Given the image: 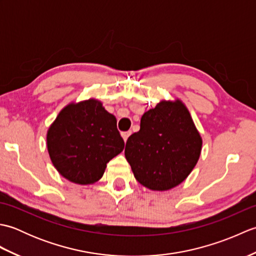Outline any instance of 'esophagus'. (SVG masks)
<instances>
[{
    "mask_svg": "<svg viewBox=\"0 0 256 256\" xmlns=\"http://www.w3.org/2000/svg\"><path fill=\"white\" fill-rule=\"evenodd\" d=\"M131 134H132L131 131H128V132H123V133H122V138H123V140H124V142H126L128 136H130V135H131Z\"/></svg>",
    "mask_w": 256,
    "mask_h": 256,
    "instance_id": "34e87169",
    "label": "esophagus"
}]
</instances>
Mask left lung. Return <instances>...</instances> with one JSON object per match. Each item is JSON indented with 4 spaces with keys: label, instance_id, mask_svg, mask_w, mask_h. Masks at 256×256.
Returning <instances> with one entry per match:
<instances>
[{
    "label": "left lung",
    "instance_id": "8db88e82",
    "mask_svg": "<svg viewBox=\"0 0 256 256\" xmlns=\"http://www.w3.org/2000/svg\"><path fill=\"white\" fill-rule=\"evenodd\" d=\"M140 131L125 145V158L136 180L153 192H166L186 179L202 148L187 106L179 100H162L140 118Z\"/></svg>",
    "mask_w": 256,
    "mask_h": 256
}]
</instances>
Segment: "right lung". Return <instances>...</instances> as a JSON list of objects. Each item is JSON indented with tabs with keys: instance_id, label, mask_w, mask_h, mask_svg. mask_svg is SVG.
<instances>
[{
	"instance_id": "add662e5",
	"label": "right lung",
	"mask_w": 256,
	"mask_h": 256,
	"mask_svg": "<svg viewBox=\"0 0 256 256\" xmlns=\"http://www.w3.org/2000/svg\"><path fill=\"white\" fill-rule=\"evenodd\" d=\"M46 140L57 172L84 186L100 180L108 162L124 148L116 116L94 98L64 106L48 128Z\"/></svg>"
}]
</instances>
